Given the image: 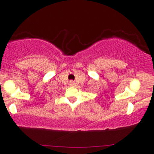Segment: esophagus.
<instances>
[{
    "label": "esophagus",
    "mask_w": 154,
    "mask_h": 154,
    "mask_svg": "<svg viewBox=\"0 0 154 154\" xmlns=\"http://www.w3.org/2000/svg\"><path fill=\"white\" fill-rule=\"evenodd\" d=\"M70 85H74V82H72H72H70Z\"/></svg>",
    "instance_id": "34e87169"
}]
</instances>
